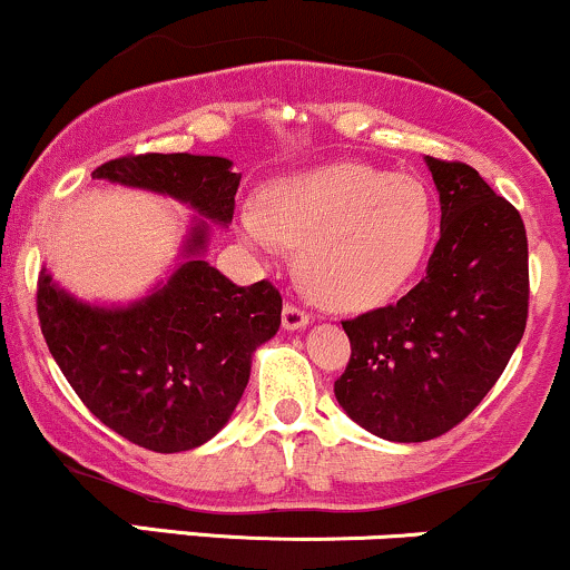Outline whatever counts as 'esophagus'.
Instances as JSON below:
<instances>
[{"instance_id": "1", "label": "esophagus", "mask_w": 570, "mask_h": 570, "mask_svg": "<svg viewBox=\"0 0 570 570\" xmlns=\"http://www.w3.org/2000/svg\"><path fill=\"white\" fill-rule=\"evenodd\" d=\"M281 324H284V330H303V326L311 324V313L305 311V307L294 305V303H286L284 305V313H281Z\"/></svg>"}]
</instances>
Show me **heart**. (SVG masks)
I'll return each mask as SVG.
<instances>
[{
  "label": "heart",
  "instance_id": "obj_1",
  "mask_svg": "<svg viewBox=\"0 0 570 570\" xmlns=\"http://www.w3.org/2000/svg\"><path fill=\"white\" fill-rule=\"evenodd\" d=\"M431 227V195L415 176L364 163L286 176L240 212L244 238L259 252L303 246L305 286L340 311L381 305L402 289L426 257Z\"/></svg>",
  "mask_w": 570,
  "mask_h": 570
}]
</instances>
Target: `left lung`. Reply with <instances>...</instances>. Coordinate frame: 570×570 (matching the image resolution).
Here are the masks:
<instances>
[{
  "label": "left lung",
  "mask_w": 570,
  "mask_h": 570,
  "mask_svg": "<svg viewBox=\"0 0 570 570\" xmlns=\"http://www.w3.org/2000/svg\"><path fill=\"white\" fill-rule=\"evenodd\" d=\"M440 189V240L426 276L394 305L343 322L348 367L335 396L391 442L448 434L493 389L528 322L520 212L461 160L426 158Z\"/></svg>",
  "instance_id": "left-lung-1"
}]
</instances>
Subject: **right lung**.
Returning <instances> with one entry per match:
<instances>
[{"instance_id":"add662e5","label":"right lung","mask_w":570,"mask_h":570,"mask_svg":"<svg viewBox=\"0 0 570 570\" xmlns=\"http://www.w3.org/2000/svg\"><path fill=\"white\" fill-rule=\"evenodd\" d=\"M212 155H122L94 179L166 193L227 225L240 176ZM206 222L187 240V263L130 307L77 303L39 273L37 316L45 343L75 394L122 440L181 453L212 440L244 396L252 353L281 326V292L263 278L235 286L200 259Z\"/></svg>"}]
</instances>
